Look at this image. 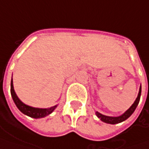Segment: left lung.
Returning <instances> with one entry per match:
<instances>
[{
  "label": "left lung",
  "instance_id": "obj_1",
  "mask_svg": "<svg viewBox=\"0 0 149 149\" xmlns=\"http://www.w3.org/2000/svg\"><path fill=\"white\" fill-rule=\"evenodd\" d=\"M141 93H142V86H140L139 88V92L137 95V97L136 99V101L134 102V103L130 106V107L129 108L128 110H126L123 114L119 115L118 117H111V116H107V115H103L102 113H100L99 112H95V115L102 120V122L107 123V124H110V125H116L118 123H121L125 120H126L128 118L130 117V115L134 113V111L136 110L139 101H140V97H141Z\"/></svg>",
  "mask_w": 149,
  "mask_h": 149
}]
</instances>
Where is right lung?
<instances>
[{"label": "right lung", "instance_id": "add662e5", "mask_svg": "<svg viewBox=\"0 0 149 149\" xmlns=\"http://www.w3.org/2000/svg\"><path fill=\"white\" fill-rule=\"evenodd\" d=\"M11 95H12V98L15 103L16 107L19 108V110L21 113L31 117V118H41L47 117V115L51 114L58 106V105H55V106L48 107V108H39V107H31L29 105L24 104V102H21L20 99L18 97V95L15 93V90L13 88V77H12V81H11Z\"/></svg>", "mask_w": 149, "mask_h": 149}]
</instances>
